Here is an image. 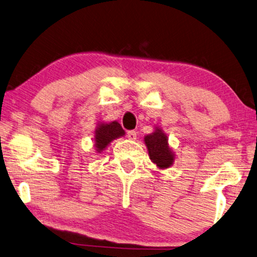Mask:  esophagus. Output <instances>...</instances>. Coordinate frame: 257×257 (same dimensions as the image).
Wrapping results in <instances>:
<instances>
[{"label":"esophagus","instance_id":"esophagus-1","mask_svg":"<svg viewBox=\"0 0 257 257\" xmlns=\"http://www.w3.org/2000/svg\"><path fill=\"white\" fill-rule=\"evenodd\" d=\"M127 137L130 141H135L137 137V133L135 132V130H129V132L127 133Z\"/></svg>","mask_w":257,"mask_h":257}]
</instances>
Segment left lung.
<instances>
[{
  "label": "left lung",
  "mask_w": 257,
  "mask_h": 257,
  "mask_svg": "<svg viewBox=\"0 0 257 257\" xmlns=\"http://www.w3.org/2000/svg\"><path fill=\"white\" fill-rule=\"evenodd\" d=\"M144 143L148 148L151 161L157 166L158 169H168L174 165L176 156L169 146L168 137L162 128L156 125L153 133L144 136Z\"/></svg>",
  "instance_id": "left-lung-1"
}]
</instances>
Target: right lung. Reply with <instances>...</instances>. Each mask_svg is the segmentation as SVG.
Returning <instances> with one entry per match:
<instances>
[{"instance_id":"obj_1","label":"right lung","mask_w":257,"mask_h":257,"mask_svg":"<svg viewBox=\"0 0 257 257\" xmlns=\"http://www.w3.org/2000/svg\"><path fill=\"white\" fill-rule=\"evenodd\" d=\"M124 130L117 121L104 122L100 121L95 129L93 146L97 153H101L116 138L124 136Z\"/></svg>"}]
</instances>
